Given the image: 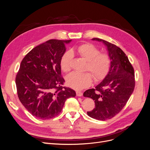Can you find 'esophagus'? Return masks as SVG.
<instances>
[{
    "mask_svg": "<svg viewBox=\"0 0 150 150\" xmlns=\"http://www.w3.org/2000/svg\"><path fill=\"white\" fill-rule=\"evenodd\" d=\"M76 95H77V96L81 97L83 96V93L80 92V91H76Z\"/></svg>",
    "mask_w": 150,
    "mask_h": 150,
    "instance_id": "34e87169",
    "label": "esophagus"
}]
</instances>
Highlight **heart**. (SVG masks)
Masks as SVG:
<instances>
[{"mask_svg":"<svg viewBox=\"0 0 150 150\" xmlns=\"http://www.w3.org/2000/svg\"><path fill=\"white\" fill-rule=\"evenodd\" d=\"M72 53H76L87 61L86 69L90 71L95 80L103 79L107 74L111 65V60L108 54L99 53V50L94 45L84 44L76 47L72 52L67 51L62 56L60 66L62 71L67 72L71 69V64L73 57ZM93 77L90 72H72L66 76V83L69 87L76 90H81L93 82Z\"/></svg>","mask_w":150,"mask_h":150,"instance_id":"obj_1","label":"heart"}]
</instances>
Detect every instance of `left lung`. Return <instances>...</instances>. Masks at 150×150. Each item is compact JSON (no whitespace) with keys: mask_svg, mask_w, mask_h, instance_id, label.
<instances>
[{"mask_svg":"<svg viewBox=\"0 0 150 150\" xmlns=\"http://www.w3.org/2000/svg\"><path fill=\"white\" fill-rule=\"evenodd\" d=\"M106 47L111 65L107 75L94 89H89L83 96L93 99L95 108L87 114L92 118L105 121L114 117L124 108L135 85L134 69L128 57L116 45L106 40L93 38Z\"/></svg>","mask_w":150,"mask_h":150,"instance_id":"left-lung-1","label":"left lung"}]
</instances>
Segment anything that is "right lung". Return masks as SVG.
Returning a JSON list of instances; mask_svg holds the SVG:
<instances>
[{"label": "right lung", "mask_w": 150, "mask_h": 150, "mask_svg": "<svg viewBox=\"0 0 150 150\" xmlns=\"http://www.w3.org/2000/svg\"><path fill=\"white\" fill-rule=\"evenodd\" d=\"M72 40H49L35 47L22 59L16 78L18 97L30 114L49 120L61 112L75 91L62 87L61 59Z\"/></svg>", "instance_id": "right-lung-1"}]
</instances>
